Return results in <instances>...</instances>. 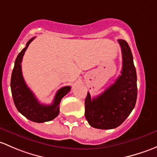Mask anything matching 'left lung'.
Here are the masks:
<instances>
[{
  "mask_svg": "<svg viewBox=\"0 0 157 157\" xmlns=\"http://www.w3.org/2000/svg\"><path fill=\"white\" fill-rule=\"evenodd\" d=\"M118 41L122 54L121 75L99 96L91 99L88 92L85 98V118L95 128L112 129L119 126L136 103L137 75L132 51L125 40Z\"/></svg>",
  "mask_w": 157,
  "mask_h": 157,
  "instance_id": "8db88e82",
  "label": "left lung"
}]
</instances>
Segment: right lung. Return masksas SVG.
<instances>
[{"mask_svg": "<svg viewBox=\"0 0 157 157\" xmlns=\"http://www.w3.org/2000/svg\"><path fill=\"white\" fill-rule=\"evenodd\" d=\"M35 38V37L31 38L27 42L25 48L21 51L16 59L11 75L10 87L13 99L17 110L26 119L32 122L41 123L52 120L58 116L59 113V103L62 98L69 93L71 87L65 86L58 90L52 104L44 105L38 102L35 94L25 84L21 67L24 54Z\"/></svg>", "mask_w": 157, "mask_h": 157, "instance_id": "obj_1", "label": "right lung"}]
</instances>
